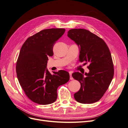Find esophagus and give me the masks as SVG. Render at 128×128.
Returning <instances> with one entry per match:
<instances>
[{
    "mask_svg": "<svg viewBox=\"0 0 128 128\" xmlns=\"http://www.w3.org/2000/svg\"><path fill=\"white\" fill-rule=\"evenodd\" d=\"M69 75H70V80H73V77H72V72H69Z\"/></svg>",
    "mask_w": 128,
    "mask_h": 128,
    "instance_id": "esophagus-1",
    "label": "esophagus"
}]
</instances>
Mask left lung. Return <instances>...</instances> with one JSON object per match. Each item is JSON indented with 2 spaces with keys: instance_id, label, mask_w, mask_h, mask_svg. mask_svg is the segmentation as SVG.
I'll return each instance as SVG.
<instances>
[{
  "instance_id": "left-lung-1",
  "label": "left lung",
  "mask_w": 128,
  "mask_h": 128,
  "mask_svg": "<svg viewBox=\"0 0 128 128\" xmlns=\"http://www.w3.org/2000/svg\"><path fill=\"white\" fill-rule=\"evenodd\" d=\"M68 37L80 48L79 60L89 64L88 73L74 72L72 76L80 84V90L74 94L77 102L92 104L102 98L114 76V66L109 48L104 40L90 31L72 29Z\"/></svg>"
}]
</instances>
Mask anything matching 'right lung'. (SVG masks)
<instances>
[{
  "label": "right lung",
  "instance_id": "obj_1",
  "mask_svg": "<svg viewBox=\"0 0 128 128\" xmlns=\"http://www.w3.org/2000/svg\"><path fill=\"white\" fill-rule=\"evenodd\" d=\"M64 32L61 28L42 30L29 37L21 48L16 65L18 79L26 96L34 102H54L58 88L69 80L67 72L60 70L52 75L46 68L48 56L53 55L54 44Z\"/></svg>",
  "mask_w": 128,
  "mask_h": 128
}]
</instances>
